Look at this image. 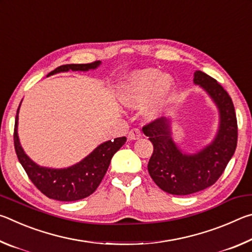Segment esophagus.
I'll return each instance as SVG.
<instances>
[{
  "instance_id": "34e87169",
  "label": "esophagus",
  "mask_w": 252,
  "mask_h": 252,
  "mask_svg": "<svg viewBox=\"0 0 252 252\" xmlns=\"http://www.w3.org/2000/svg\"><path fill=\"white\" fill-rule=\"evenodd\" d=\"M142 136V132L140 131L139 129H136V127H134V129L130 130L129 134H127V138H129L130 140H138Z\"/></svg>"
}]
</instances>
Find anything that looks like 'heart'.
<instances>
[{
	"label": "heart",
	"mask_w": 252,
	"mask_h": 252,
	"mask_svg": "<svg viewBox=\"0 0 252 252\" xmlns=\"http://www.w3.org/2000/svg\"><path fill=\"white\" fill-rule=\"evenodd\" d=\"M174 81L169 75H161L156 69L136 71L122 85L120 99L131 109L146 105L144 114L148 119H157L171 104Z\"/></svg>",
	"instance_id": "obj_1"
}]
</instances>
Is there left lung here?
<instances>
[{"mask_svg": "<svg viewBox=\"0 0 252 252\" xmlns=\"http://www.w3.org/2000/svg\"><path fill=\"white\" fill-rule=\"evenodd\" d=\"M194 84L206 91L219 110L218 132L210 144L192 155L183 153L173 141L171 121L160 118L142 127L153 144L148 171L165 192L187 195L215 185L237 148L238 126L232 100L217 81L195 71Z\"/></svg>", "mask_w": 252, "mask_h": 252, "instance_id": "8db88e82", "label": "left lung"}]
</instances>
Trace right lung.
<instances>
[{
	"instance_id": "add662e5",
	"label": "right lung",
	"mask_w": 252,
	"mask_h": 252,
	"mask_svg": "<svg viewBox=\"0 0 252 252\" xmlns=\"http://www.w3.org/2000/svg\"><path fill=\"white\" fill-rule=\"evenodd\" d=\"M100 61L88 64H65L57 67L46 76L67 71L94 70L100 65ZM21 105V104H20ZM19 110L16 112L14 126V148L20 163L42 193L50 199L59 201H76L87 198L96 190L108 170L114 153L126 143V138H117L113 141L103 142L96 147L90 155L72 167L64 169H51L40 167L25 155L21 147L18 135Z\"/></svg>"
}]
</instances>
